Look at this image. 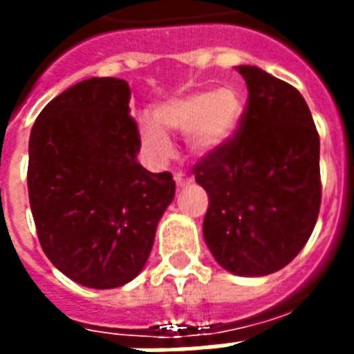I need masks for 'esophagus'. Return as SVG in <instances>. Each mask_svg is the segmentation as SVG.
Listing matches in <instances>:
<instances>
[{
	"label": "esophagus",
	"instance_id": "1",
	"mask_svg": "<svg viewBox=\"0 0 354 354\" xmlns=\"http://www.w3.org/2000/svg\"><path fill=\"white\" fill-rule=\"evenodd\" d=\"M174 182H176L178 187H185V185H189V183L193 182V176H191V174H187V172L178 171V172H174Z\"/></svg>",
	"mask_w": 354,
	"mask_h": 354
}]
</instances>
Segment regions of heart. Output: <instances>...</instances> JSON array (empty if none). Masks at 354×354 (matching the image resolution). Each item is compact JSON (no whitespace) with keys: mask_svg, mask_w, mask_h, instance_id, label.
Returning <instances> with one entry per match:
<instances>
[{"mask_svg":"<svg viewBox=\"0 0 354 354\" xmlns=\"http://www.w3.org/2000/svg\"><path fill=\"white\" fill-rule=\"evenodd\" d=\"M244 113L241 90L224 86L218 90H196L172 97L154 108L152 121H141L139 132L145 149L161 160L171 154L167 132H187V145L194 154H209L235 136Z\"/></svg>","mask_w":354,"mask_h":354,"instance_id":"heart-1","label":"heart"}]
</instances>
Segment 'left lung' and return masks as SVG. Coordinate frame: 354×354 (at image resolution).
I'll return each instance as SVG.
<instances>
[{"label": "left lung", "instance_id": "1", "mask_svg": "<svg viewBox=\"0 0 354 354\" xmlns=\"http://www.w3.org/2000/svg\"><path fill=\"white\" fill-rule=\"evenodd\" d=\"M248 102L239 130L193 169L207 191L204 239L235 275L274 274L307 244L322 204L319 136L301 93L239 66Z\"/></svg>", "mask_w": 354, "mask_h": 354}]
</instances>
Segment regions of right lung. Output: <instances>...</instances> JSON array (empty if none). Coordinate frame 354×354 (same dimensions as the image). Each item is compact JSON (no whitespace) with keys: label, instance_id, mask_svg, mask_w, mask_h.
Wrapping results in <instances>:
<instances>
[{"label":"right lung","instance_id":"right-lung-1","mask_svg":"<svg viewBox=\"0 0 354 354\" xmlns=\"http://www.w3.org/2000/svg\"><path fill=\"white\" fill-rule=\"evenodd\" d=\"M127 80L93 77L55 97L29 138L27 187L38 241L69 279L127 285L143 270L174 198L171 172L138 161Z\"/></svg>","mask_w":354,"mask_h":354}]
</instances>
